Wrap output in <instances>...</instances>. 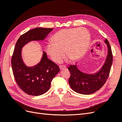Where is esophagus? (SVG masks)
<instances>
[{"mask_svg": "<svg viewBox=\"0 0 122 122\" xmlns=\"http://www.w3.org/2000/svg\"><path fill=\"white\" fill-rule=\"evenodd\" d=\"M60 68L61 70H62V69H65L66 68V67L65 66H61L60 67Z\"/></svg>", "mask_w": 122, "mask_h": 122, "instance_id": "obj_1", "label": "esophagus"}]
</instances>
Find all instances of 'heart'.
Masks as SVG:
<instances>
[{
  "instance_id": "obj_1",
  "label": "heart",
  "mask_w": 122,
  "mask_h": 122,
  "mask_svg": "<svg viewBox=\"0 0 122 122\" xmlns=\"http://www.w3.org/2000/svg\"><path fill=\"white\" fill-rule=\"evenodd\" d=\"M52 40L46 46L47 53L52 60L61 61L65 52L67 56L74 61L86 52L90 44V35L83 27L65 28L55 33Z\"/></svg>"
}]
</instances>
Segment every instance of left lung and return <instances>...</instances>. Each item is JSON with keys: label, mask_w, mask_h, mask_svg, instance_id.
Returning <instances> with one entry per match:
<instances>
[{"label": "left lung", "mask_w": 122, "mask_h": 122, "mask_svg": "<svg viewBox=\"0 0 122 122\" xmlns=\"http://www.w3.org/2000/svg\"><path fill=\"white\" fill-rule=\"evenodd\" d=\"M104 42L107 46V55L104 65L98 72L93 74L83 73L77 68L76 64L68 68L71 74L69 83L72 89L76 93L83 95L93 94L100 89L106 82L112 64L113 56L108 40L105 39Z\"/></svg>", "instance_id": "obj_1"}]
</instances>
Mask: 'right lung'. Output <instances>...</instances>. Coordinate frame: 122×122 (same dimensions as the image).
<instances>
[{"instance_id": "1", "label": "right lung", "mask_w": 122, "mask_h": 122, "mask_svg": "<svg viewBox=\"0 0 122 122\" xmlns=\"http://www.w3.org/2000/svg\"><path fill=\"white\" fill-rule=\"evenodd\" d=\"M53 28L37 27L21 35L15 46L11 60L14 78L18 86L26 94L40 96L49 90L52 80L60 72L58 66L47 58L43 51L40 62L33 67H27L21 55L22 47L32 41L44 40Z\"/></svg>"}]
</instances>
